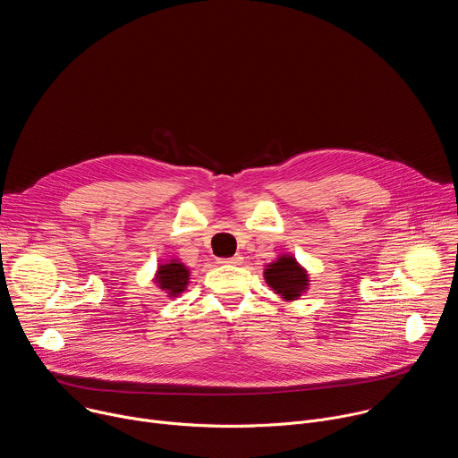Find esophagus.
<instances>
[{"mask_svg":"<svg viewBox=\"0 0 458 458\" xmlns=\"http://www.w3.org/2000/svg\"><path fill=\"white\" fill-rule=\"evenodd\" d=\"M219 263L221 265H241V257L233 255V257H228V259H221Z\"/></svg>","mask_w":458,"mask_h":458,"instance_id":"34e87169","label":"esophagus"}]
</instances>
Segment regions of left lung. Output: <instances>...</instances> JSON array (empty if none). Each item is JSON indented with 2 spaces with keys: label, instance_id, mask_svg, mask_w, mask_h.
Masks as SVG:
<instances>
[{
  "label": "left lung",
  "instance_id": "8db88e82",
  "mask_svg": "<svg viewBox=\"0 0 458 458\" xmlns=\"http://www.w3.org/2000/svg\"><path fill=\"white\" fill-rule=\"evenodd\" d=\"M270 288L286 301H295L308 288V274L292 255H281L265 270Z\"/></svg>",
  "mask_w": 458,
  "mask_h": 458
}]
</instances>
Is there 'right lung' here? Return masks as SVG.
Here are the masks:
<instances>
[{"label":"right lung","mask_w":458,"mask_h":458,"mask_svg":"<svg viewBox=\"0 0 458 458\" xmlns=\"http://www.w3.org/2000/svg\"><path fill=\"white\" fill-rule=\"evenodd\" d=\"M188 279H190V272L182 263H179V260H172L168 265H161L156 274V283L159 284L161 290L168 292L170 297H175L181 292H184Z\"/></svg>","instance_id":"add662e5"}]
</instances>
